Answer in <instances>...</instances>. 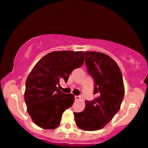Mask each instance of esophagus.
Returning <instances> with one entry per match:
<instances>
[{
    "label": "esophagus",
    "mask_w": 148,
    "mask_h": 148,
    "mask_svg": "<svg viewBox=\"0 0 148 148\" xmlns=\"http://www.w3.org/2000/svg\"><path fill=\"white\" fill-rule=\"evenodd\" d=\"M80 98H81V97L79 96V95H75V99L76 100H80Z\"/></svg>",
    "instance_id": "obj_1"
}]
</instances>
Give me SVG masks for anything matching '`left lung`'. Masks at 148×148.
<instances>
[{
    "label": "left lung",
    "instance_id": "1",
    "mask_svg": "<svg viewBox=\"0 0 148 148\" xmlns=\"http://www.w3.org/2000/svg\"><path fill=\"white\" fill-rule=\"evenodd\" d=\"M85 64L95 81L96 98L86 101L84 110L74 113L78 128L84 131L101 130L121 108L125 94L122 73L116 62L105 53L85 52Z\"/></svg>",
    "mask_w": 148,
    "mask_h": 148
}]
</instances>
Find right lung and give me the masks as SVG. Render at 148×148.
Here are the masks:
<instances>
[{"label": "right lung", "mask_w": 148, "mask_h": 148, "mask_svg": "<svg viewBox=\"0 0 148 148\" xmlns=\"http://www.w3.org/2000/svg\"><path fill=\"white\" fill-rule=\"evenodd\" d=\"M83 51H53L35 64L27 76L24 99L32 121L44 130L60 125L62 114L75 101L73 94L62 93L60 80L67 82L74 69L84 64Z\"/></svg>", "instance_id": "1"}]
</instances>
